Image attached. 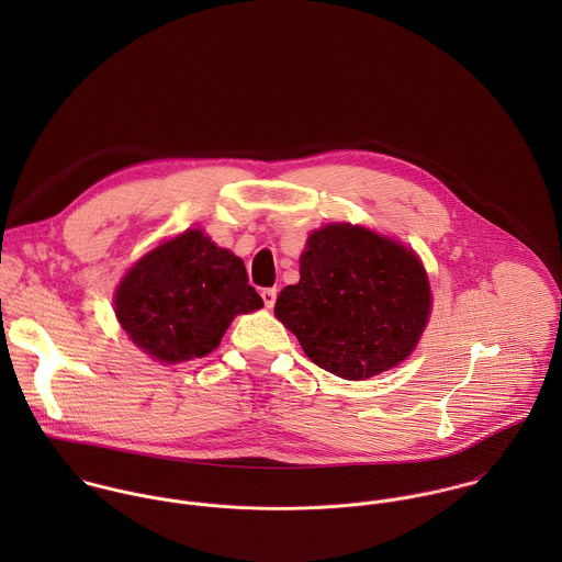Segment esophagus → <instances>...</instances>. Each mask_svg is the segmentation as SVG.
Instances as JSON below:
<instances>
[{"instance_id":"esophagus-1","label":"esophagus","mask_w":562,"mask_h":562,"mask_svg":"<svg viewBox=\"0 0 562 562\" xmlns=\"http://www.w3.org/2000/svg\"><path fill=\"white\" fill-rule=\"evenodd\" d=\"M261 299H263V305L270 310V307H274V303H277V290L274 288H266L263 292H261Z\"/></svg>"}]
</instances>
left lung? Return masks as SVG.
I'll list each match as a JSON object with an SVG mask.
<instances>
[{
  "mask_svg": "<svg viewBox=\"0 0 562 562\" xmlns=\"http://www.w3.org/2000/svg\"><path fill=\"white\" fill-rule=\"evenodd\" d=\"M430 314V288L413 250L370 229L326 225L301 255L274 316L326 372L363 381L404 361Z\"/></svg>",
  "mask_w": 562,
  "mask_h": 562,
  "instance_id": "left-lung-1",
  "label": "left lung"
}]
</instances>
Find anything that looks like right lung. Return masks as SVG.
Returning <instances> with one entry per match:
<instances>
[{"mask_svg":"<svg viewBox=\"0 0 562 562\" xmlns=\"http://www.w3.org/2000/svg\"><path fill=\"white\" fill-rule=\"evenodd\" d=\"M261 305L240 257L196 229L147 252L114 299L132 341L164 363L205 357L238 314Z\"/></svg>","mask_w":562,"mask_h":562,"instance_id":"obj_1","label":"right lung"}]
</instances>
